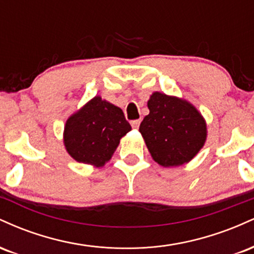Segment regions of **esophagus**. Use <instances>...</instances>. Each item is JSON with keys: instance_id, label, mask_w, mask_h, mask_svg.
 <instances>
[{"instance_id": "1", "label": "esophagus", "mask_w": 254, "mask_h": 254, "mask_svg": "<svg viewBox=\"0 0 254 254\" xmlns=\"http://www.w3.org/2000/svg\"><path fill=\"white\" fill-rule=\"evenodd\" d=\"M139 124H141V121H139V119H135V121H131V127H135V129H137V127H139Z\"/></svg>"}]
</instances>
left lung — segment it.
I'll list each match as a JSON object with an SVG mask.
<instances>
[{
    "label": "left lung",
    "instance_id": "left-lung-1",
    "mask_svg": "<svg viewBox=\"0 0 254 254\" xmlns=\"http://www.w3.org/2000/svg\"><path fill=\"white\" fill-rule=\"evenodd\" d=\"M139 132L159 165L173 167L189 162L204 145L206 124L188 101L155 92L148 101Z\"/></svg>",
    "mask_w": 254,
    "mask_h": 254
}]
</instances>
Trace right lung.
Here are the masks:
<instances>
[{"label": "right lung", "mask_w": 254, "mask_h": 254, "mask_svg": "<svg viewBox=\"0 0 254 254\" xmlns=\"http://www.w3.org/2000/svg\"><path fill=\"white\" fill-rule=\"evenodd\" d=\"M130 130L123 111L95 97L66 121L64 144L77 162L101 167Z\"/></svg>", "instance_id": "right-lung-1"}]
</instances>
